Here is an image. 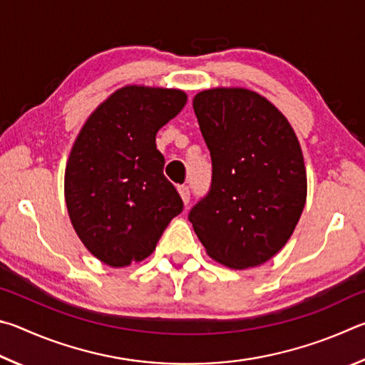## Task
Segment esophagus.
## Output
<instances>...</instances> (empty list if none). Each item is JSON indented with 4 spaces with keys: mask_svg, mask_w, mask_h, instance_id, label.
Listing matches in <instances>:
<instances>
[{
    "mask_svg": "<svg viewBox=\"0 0 365 365\" xmlns=\"http://www.w3.org/2000/svg\"><path fill=\"white\" fill-rule=\"evenodd\" d=\"M178 192H179V195H181V199H182V202H184V205H187V203H189V199H190L189 187H186V186H179V187H178Z\"/></svg>",
    "mask_w": 365,
    "mask_h": 365,
    "instance_id": "obj_1",
    "label": "esophagus"
}]
</instances>
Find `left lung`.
<instances>
[{"mask_svg":"<svg viewBox=\"0 0 365 365\" xmlns=\"http://www.w3.org/2000/svg\"><path fill=\"white\" fill-rule=\"evenodd\" d=\"M213 163L212 189L189 220L210 258L231 269L266 263L289 242L303 213L302 145L264 96L218 86L192 101Z\"/></svg>","mask_w":365,"mask_h":365,"instance_id":"obj_1","label":"left lung"}]
</instances>
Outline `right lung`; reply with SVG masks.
Listing matches in <instances>:
<instances>
[{
    "instance_id": "add662e5",
    "label": "right lung",
    "mask_w": 365,
    "mask_h": 365,
    "mask_svg": "<svg viewBox=\"0 0 365 365\" xmlns=\"http://www.w3.org/2000/svg\"><path fill=\"white\" fill-rule=\"evenodd\" d=\"M186 102L178 88L121 86L94 108L75 139L63 176L68 218L86 250L107 266L150 257L182 212L155 136Z\"/></svg>"
}]
</instances>
